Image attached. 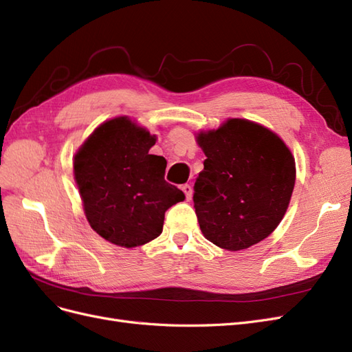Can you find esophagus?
Returning a JSON list of instances; mask_svg holds the SVG:
<instances>
[{
	"label": "esophagus",
	"mask_w": 352,
	"mask_h": 352,
	"mask_svg": "<svg viewBox=\"0 0 352 352\" xmlns=\"http://www.w3.org/2000/svg\"><path fill=\"white\" fill-rule=\"evenodd\" d=\"M182 190L185 192V197H186L188 201H189L190 198H192V186L185 184V185H182Z\"/></svg>",
	"instance_id": "esophagus-1"
}]
</instances>
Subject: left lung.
<instances>
[{"instance_id": "obj_1", "label": "left lung", "mask_w": 352, "mask_h": 352, "mask_svg": "<svg viewBox=\"0 0 352 352\" xmlns=\"http://www.w3.org/2000/svg\"><path fill=\"white\" fill-rule=\"evenodd\" d=\"M204 170L194 186L199 229L229 251L267 238L283 219L295 185V160L280 138L258 123L229 119L201 132Z\"/></svg>"}]
</instances>
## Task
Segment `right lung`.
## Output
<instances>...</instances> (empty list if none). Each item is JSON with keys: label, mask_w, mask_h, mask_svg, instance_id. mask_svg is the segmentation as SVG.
I'll list each match as a JSON object with an SVG mask.
<instances>
[{"label": "right lung", "mask_w": 352, "mask_h": 352, "mask_svg": "<svg viewBox=\"0 0 352 352\" xmlns=\"http://www.w3.org/2000/svg\"><path fill=\"white\" fill-rule=\"evenodd\" d=\"M157 138L129 117L95 129L74 155L73 172L91 228L124 248L160 236L164 212L185 195L164 180L167 162L150 154Z\"/></svg>", "instance_id": "add662e5"}]
</instances>
